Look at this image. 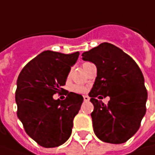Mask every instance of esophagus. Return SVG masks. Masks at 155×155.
<instances>
[{
	"instance_id": "34e87169",
	"label": "esophagus",
	"mask_w": 155,
	"mask_h": 155,
	"mask_svg": "<svg viewBox=\"0 0 155 155\" xmlns=\"http://www.w3.org/2000/svg\"><path fill=\"white\" fill-rule=\"evenodd\" d=\"M83 100H84V101H88L90 100V98L87 96V95H85V96H83Z\"/></svg>"
}]
</instances>
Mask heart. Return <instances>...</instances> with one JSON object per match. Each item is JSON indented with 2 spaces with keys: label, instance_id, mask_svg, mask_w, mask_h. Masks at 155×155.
<instances>
[{
  "label": "heart",
  "instance_id": "1",
  "mask_svg": "<svg viewBox=\"0 0 155 155\" xmlns=\"http://www.w3.org/2000/svg\"><path fill=\"white\" fill-rule=\"evenodd\" d=\"M87 64H89V62H85V63H83V65H82L83 68H84L85 67ZM72 90L74 91V92H75V93H78V94H83L85 92H87V88H86L85 87H82V86L74 85V86H73Z\"/></svg>",
  "mask_w": 155,
  "mask_h": 155
}]
</instances>
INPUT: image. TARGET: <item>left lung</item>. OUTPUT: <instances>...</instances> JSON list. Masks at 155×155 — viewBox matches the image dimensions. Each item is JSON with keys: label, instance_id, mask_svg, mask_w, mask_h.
I'll return each instance as SVG.
<instances>
[{"label": "left lung", "instance_id": "left-lung-1", "mask_svg": "<svg viewBox=\"0 0 155 155\" xmlns=\"http://www.w3.org/2000/svg\"><path fill=\"white\" fill-rule=\"evenodd\" d=\"M94 63L97 77L90 93L91 114L95 135L101 140L120 144L138 131L146 114L147 92L144 77L136 62L120 48L103 42L82 54ZM109 96L105 105L100 100Z\"/></svg>", "mask_w": 155, "mask_h": 155}]
</instances>
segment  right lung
<instances>
[{
    "mask_svg": "<svg viewBox=\"0 0 155 155\" xmlns=\"http://www.w3.org/2000/svg\"><path fill=\"white\" fill-rule=\"evenodd\" d=\"M47 50L26 65L17 79V116L26 133L43 147H55L70 137L73 120L83 101L81 94L66 92L63 101L53 95L65 92L62 86L79 57Z\"/></svg>",
    "mask_w": 155,
    "mask_h": 155,
    "instance_id": "1",
    "label": "right lung"
}]
</instances>
